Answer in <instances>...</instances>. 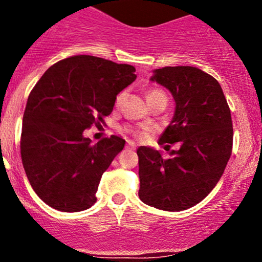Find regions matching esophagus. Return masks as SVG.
Instances as JSON below:
<instances>
[{
	"instance_id": "1",
	"label": "esophagus",
	"mask_w": 262,
	"mask_h": 262,
	"mask_svg": "<svg viewBox=\"0 0 262 262\" xmlns=\"http://www.w3.org/2000/svg\"><path fill=\"white\" fill-rule=\"evenodd\" d=\"M127 149L135 150V144L133 143V141H127Z\"/></svg>"
}]
</instances>
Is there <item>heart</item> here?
I'll list each match as a JSON object with an SVG mask.
<instances>
[{
	"mask_svg": "<svg viewBox=\"0 0 262 262\" xmlns=\"http://www.w3.org/2000/svg\"><path fill=\"white\" fill-rule=\"evenodd\" d=\"M159 96H162V97H165V93L161 92V91H158V90H154V91H150L148 95H146V98H148V101H149V100H151V98H154V97H159ZM123 98H124V92L119 93V95L117 96L116 104H121ZM129 130H132V129H129ZM132 132H133L134 134L139 135V137H143V135H145L146 133H148L149 129L148 128H140V129H137V130H132Z\"/></svg>",
	"mask_w": 262,
	"mask_h": 262,
	"instance_id": "b5f03b06",
	"label": "heart"
}]
</instances>
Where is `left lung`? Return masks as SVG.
I'll list each match as a JSON object with an SVG mask.
<instances>
[{
  "mask_svg": "<svg viewBox=\"0 0 262 262\" xmlns=\"http://www.w3.org/2000/svg\"><path fill=\"white\" fill-rule=\"evenodd\" d=\"M150 81L169 90L175 101L158 143H180V149L164 159L151 146L138 148L139 198L158 209L181 212L208 196L223 175L233 146L230 110L218 81L193 66L155 69Z\"/></svg>",
  "mask_w": 262,
  "mask_h": 262,
  "instance_id": "8db88e82",
  "label": "left lung"
}]
</instances>
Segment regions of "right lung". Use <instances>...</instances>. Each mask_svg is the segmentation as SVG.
Listing matches in <instances>:
<instances>
[{
  "label": "right lung",
  "mask_w": 262,
  "mask_h": 262,
  "mask_svg": "<svg viewBox=\"0 0 262 262\" xmlns=\"http://www.w3.org/2000/svg\"><path fill=\"white\" fill-rule=\"evenodd\" d=\"M135 68L76 55L45 71L23 114L20 156L28 181L43 202L80 212L96 202L103 172L124 148L112 135L91 144L83 130L112 113L117 95L137 79Z\"/></svg>",
  "instance_id": "right-lung-1"
}]
</instances>
